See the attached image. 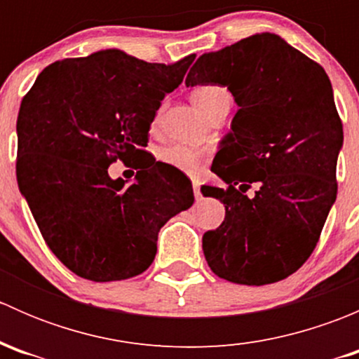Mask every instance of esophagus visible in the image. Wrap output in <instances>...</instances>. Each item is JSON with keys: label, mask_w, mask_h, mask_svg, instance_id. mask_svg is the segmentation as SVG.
<instances>
[{"label": "esophagus", "mask_w": 359, "mask_h": 359, "mask_svg": "<svg viewBox=\"0 0 359 359\" xmlns=\"http://www.w3.org/2000/svg\"><path fill=\"white\" fill-rule=\"evenodd\" d=\"M193 193H194V198H196V201L201 200V189H200V184L194 182L193 184Z\"/></svg>", "instance_id": "34e87169"}]
</instances>
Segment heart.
<instances>
[{
  "label": "heart",
  "instance_id": "1",
  "mask_svg": "<svg viewBox=\"0 0 359 359\" xmlns=\"http://www.w3.org/2000/svg\"><path fill=\"white\" fill-rule=\"evenodd\" d=\"M191 99H193L194 106H196L206 118L212 116L213 112L220 109V107H231L229 90L224 88V86L220 85L196 86V88L193 90V93H191ZM158 118L159 116L154 118V125L158 123ZM159 159H161V163L179 170V172L196 175V173L203 168V165H205L206 154L186 146H168L163 147V149L159 151Z\"/></svg>",
  "mask_w": 359,
  "mask_h": 359
}]
</instances>
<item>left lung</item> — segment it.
<instances>
[{
	"instance_id": "obj_1",
	"label": "left lung",
	"mask_w": 359,
	"mask_h": 359,
	"mask_svg": "<svg viewBox=\"0 0 359 359\" xmlns=\"http://www.w3.org/2000/svg\"><path fill=\"white\" fill-rule=\"evenodd\" d=\"M186 85L227 86L240 106L212 166L227 189H201L226 206L203 234L210 269L252 287L285 280L316 248L337 198L344 132L327 72L262 32L201 55ZM252 183L259 189L248 198Z\"/></svg>"
}]
</instances>
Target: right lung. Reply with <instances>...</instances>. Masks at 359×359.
I'll list each match as a JSON object with an SVG mask.
<instances>
[{
    "label": "right lung",
    "instance_id": "obj_1",
    "mask_svg": "<svg viewBox=\"0 0 359 359\" xmlns=\"http://www.w3.org/2000/svg\"><path fill=\"white\" fill-rule=\"evenodd\" d=\"M194 57L165 66L100 50L50 64L24 95L17 118L20 193L45 243L78 276L104 283L144 273L159 229L193 205L191 180L144 147L161 100L182 83ZM116 158L137 160L135 183L110 179L107 168Z\"/></svg>",
    "mask_w": 359,
    "mask_h": 359
}]
</instances>
